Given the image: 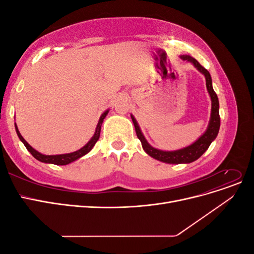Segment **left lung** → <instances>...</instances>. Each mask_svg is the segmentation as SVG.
Instances as JSON below:
<instances>
[{"label": "left lung", "mask_w": 254, "mask_h": 254, "mask_svg": "<svg viewBox=\"0 0 254 254\" xmlns=\"http://www.w3.org/2000/svg\"><path fill=\"white\" fill-rule=\"evenodd\" d=\"M180 58L184 61L190 63L199 72L203 74L205 77L206 90H207V92H209L210 97H211L212 108H211V118H210L209 125H207V128L204 131V133L201 136H199V139L196 140L193 144L187 146V147H183L181 149L173 150V151L160 150V149L152 147V146L147 142V140L145 139V136L141 131V128H140L139 124H137L136 120L131 114V120L133 122L135 132H136L137 137H139V140L142 143V147H143L144 151L151 158L156 159L158 161H161V162L168 163V164H181V163L187 164V163L194 162V161L200 158L205 152V150L209 148L211 143L215 139H216V136L219 131V127H220L219 102H218V97H217L216 93H215V91L213 90L212 78H211V75H210L209 71L205 70V68L202 65H200V64H199L198 61L193 57H190L189 55H181Z\"/></svg>", "instance_id": "1"}]
</instances>
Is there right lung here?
Listing matches in <instances>:
<instances>
[{
	"instance_id": "obj_1",
	"label": "right lung",
	"mask_w": 254,
	"mask_h": 254,
	"mask_svg": "<svg viewBox=\"0 0 254 254\" xmlns=\"http://www.w3.org/2000/svg\"><path fill=\"white\" fill-rule=\"evenodd\" d=\"M109 112V109L106 110L102 115L101 118H99L98 120V123H97V126H96V129H95V132L93 134V136L91 137L90 141L83 146V147H81L80 149L76 150V151H73V152H70V153H63V155H43V153L37 151L36 149H34L32 146H30L25 140L24 137H23L19 131L18 129V126L16 123H14V127H16V131H17V134L19 136V139L21 140V142L24 144L25 147L27 148V150L32 153L33 157L35 159H37L38 161H40V162H43V163H49V164H55V165H66V164H70L72 162H74V161L78 160L79 158L83 157L84 155H87L88 152H90L92 150V148L94 147L95 143L98 141L99 139V134H101V129H102V124L103 122L106 118V115L108 114Z\"/></svg>"
}]
</instances>
